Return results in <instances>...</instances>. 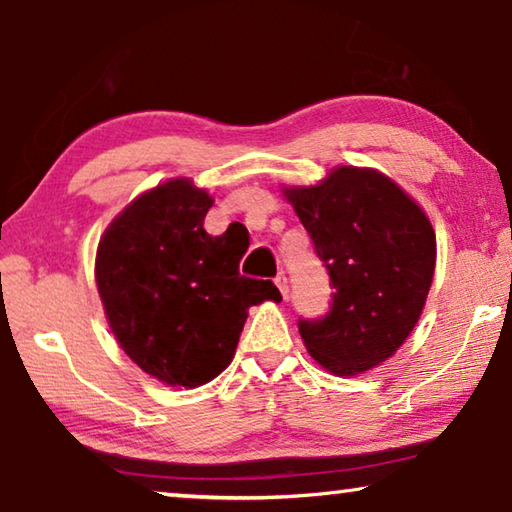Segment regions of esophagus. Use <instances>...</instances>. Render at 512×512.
<instances>
[{"label":"esophagus","mask_w":512,"mask_h":512,"mask_svg":"<svg viewBox=\"0 0 512 512\" xmlns=\"http://www.w3.org/2000/svg\"><path fill=\"white\" fill-rule=\"evenodd\" d=\"M275 287L280 289V293L284 298L289 296V280H287V275L284 273H277V277H275Z\"/></svg>","instance_id":"1"}]
</instances>
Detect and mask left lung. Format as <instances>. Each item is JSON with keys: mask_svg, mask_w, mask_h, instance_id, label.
Segmentation results:
<instances>
[{"mask_svg": "<svg viewBox=\"0 0 512 512\" xmlns=\"http://www.w3.org/2000/svg\"><path fill=\"white\" fill-rule=\"evenodd\" d=\"M284 194L334 289L325 316L298 320L309 354L334 375L379 366L406 341L427 300L436 266L429 219L372 169L339 167L316 187Z\"/></svg>", "mask_w": 512, "mask_h": 512, "instance_id": "1", "label": "left lung"}]
</instances>
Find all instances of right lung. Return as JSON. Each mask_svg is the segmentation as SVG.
<instances>
[{
    "label": "right lung",
    "instance_id": "add662e5",
    "mask_svg": "<svg viewBox=\"0 0 512 512\" xmlns=\"http://www.w3.org/2000/svg\"><path fill=\"white\" fill-rule=\"evenodd\" d=\"M212 198L187 178L158 185L112 221L97 287L112 334L144 372L196 388L228 368L248 307L277 300L271 280L239 273L244 250L203 228Z\"/></svg>",
    "mask_w": 512,
    "mask_h": 512
}]
</instances>
